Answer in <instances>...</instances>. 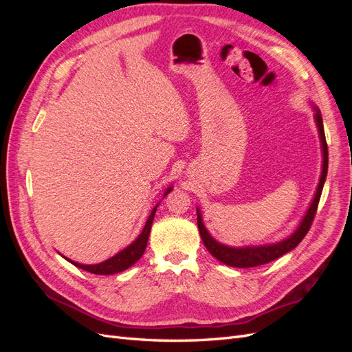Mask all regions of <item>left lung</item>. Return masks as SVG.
<instances>
[{
	"label": "left lung",
	"mask_w": 352,
	"mask_h": 352,
	"mask_svg": "<svg viewBox=\"0 0 352 352\" xmlns=\"http://www.w3.org/2000/svg\"><path fill=\"white\" fill-rule=\"evenodd\" d=\"M316 123L318 127V133H320V140H322V148H323V170H322V177H320V184L317 186V192L316 197L311 202L310 208H308L305 217L302 219L300 228L296 229L292 236L287 239L273 243V245H265V247H247V248H229L225 247V245L219 243L217 241L212 239L210 236V233L207 229L202 225V219H201V212L198 210L197 212V223H198V230L202 242H204L206 248L210 251L212 257H216L219 261L225 263L228 265H232V267H239V269H248V267H257V265L267 264L276 258L282 257L283 254L292 251L298 243H300L304 236L310 230L313 220L316 217V211L318 207V201H320L322 197V190L323 185L326 180L327 175V144H326V136H324V129H323V120H322V114L318 110H316Z\"/></svg>",
	"instance_id": "1"
}]
</instances>
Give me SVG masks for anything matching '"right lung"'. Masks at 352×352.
<instances>
[{"label": "right lung", "mask_w": 352, "mask_h": 352, "mask_svg": "<svg viewBox=\"0 0 352 352\" xmlns=\"http://www.w3.org/2000/svg\"><path fill=\"white\" fill-rule=\"evenodd\" d=\"M170 190H172V188L167 189V192L164 195H167ZM155 210L157 207L151 211L150 217H148L145 226H144V230L141 232V235L136 238V241L133 243H131L129 247L124 248L123 251H120L117 255H114V257L105 260L104 263H100V264H92V265H85V264H79V263H74V261H69L72 264L76 265V267L79 269H83L87 270L89 273H94V274H114V273H120L126 269H129L131 265H133L138 260H140L142 257V254L146 248V243H148V236H150V232H151V225H153V220H154V214H155Z\"/></svg>", "instance_id": "obj_1"}]
</instances>
